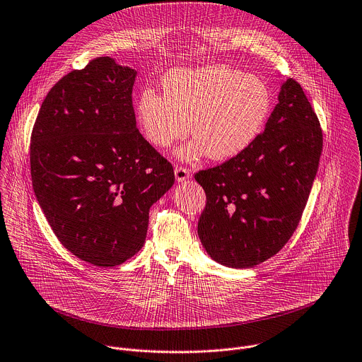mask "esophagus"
<instances>
[{
  "instance_id": "1",
  "label": "esophagus",
  "mask_w": 362,
  "mask_h": 362,
  "mask_svg": "<svg viewBox=\"0 0 362 362\" xmlns=\"http://www.w3.org/2000/svg\"><path fill=\"white\" fill-rule=\"evenodd\" d=\"M175 176L177 179V182H183L186 179L190 177V170L185 166H180V165H176L175 166Z\"/></svg>"
}]
</instances>
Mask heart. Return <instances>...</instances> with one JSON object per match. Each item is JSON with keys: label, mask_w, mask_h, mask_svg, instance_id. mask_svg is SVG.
Masks as SVG:
<instances>
[{"label": "heart", "mask_w": 362, "mask_h": 362, "mask_svg": "<svg viewBox=\"0 0 362 362\" xmlns=\"http://www.w3.org/2000/svg\"><path fill=\"white\" fill-rule=\"evenodd\" d=\"M271 93L264 80L224 64L175 69L162 78V94L144 88L135 104L139 129L155 148L166 149L189 132L196 136L179 151L194 160L203 155L226 160L244 152L261 134Z\"/></svg>", "instance_id": "heart-1"}]
</instances>
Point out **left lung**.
<instances>
[{"instance_id":"1","label":"left lung","mask_w":362,"mask_h":362,"mask_svg":"<svg viewBox=\"0 0 362 362\" xmlns=\"http://www.w3.org/2000/svg\"><path fill=\"white\" fill-rule=\"evenodd\" d=\"M322 151L317 114L302 86L288 78L251 146L194 175L206 192L197 231L210 257L251 268L278 254L300 223Z\"/></svg>"}]
</instances>
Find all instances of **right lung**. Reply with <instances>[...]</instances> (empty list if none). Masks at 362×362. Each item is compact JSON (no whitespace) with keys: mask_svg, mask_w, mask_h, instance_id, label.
Instances as JSON below:
<instances>
[{"mask_svg":"<svg viewBox=\"0 0 362 362\" xmlns=\"http://www.w3.org/2000/svg\"><path fill=\"white\" fill-rule=\"evenodd\" d=\"M136 71L95 57L45 97L30 134L35 196L62 245L101 268L144 245L149 209L173 185L172 163L136 128Z\"/></svg>","mask_w":362,"mask_h":362,"instance_id":"add662e5","label":"right lung"}]
</instances>
